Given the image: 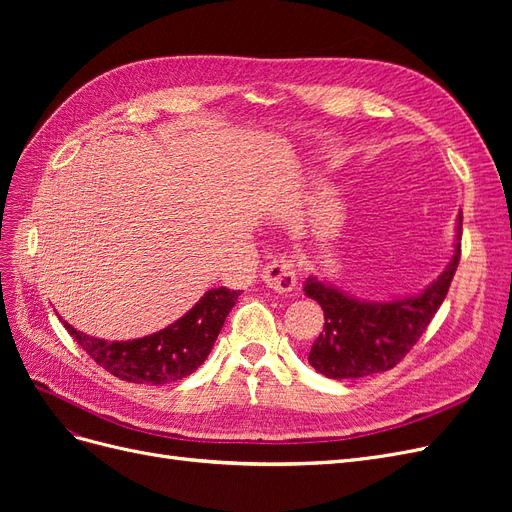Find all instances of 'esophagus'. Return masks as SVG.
<instances>
[{
	"mask_svg": "<svg viewBox=\"0 0 512 512\" xmlns=\"http://www.w3.org/2000/svg\"><path fill=\"white\" fill-rule=\"evenodd\" d=\"M262 282L273 292L288 294L297 286V271H294V262L288 256H277L269 265L262 269Z\"/></svg>",
	"mask_w": 512,
	"mask_h": 512,
	"instance_id": "esophagus-1",
	"label": "esophagus"
}]
</instances>
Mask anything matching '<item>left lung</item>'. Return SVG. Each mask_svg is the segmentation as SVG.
Instances as JSON below:
<instances>
[{"instance_id":"left-lung-1","label":"left lung","mask_w":512,"mask_h":512,"mask_svg":"<svg viewBox=\"0 0 512 512\" xmlns=\"http://www.w3.org/2000/svg\"><path fill=\"white\" fill-rule=\"evenodd\" d=\"M461 213L455 228V252L446 269L425 290L395 301H361L335 286L307 277L305 294L320 303L324 329L307 361L333 380L363 378L393 369L425 333L446 299L461 256Z\"/></svg>"}]
</instances>
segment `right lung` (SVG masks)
Returning <instances> with one entry per match:
<instances>
[{"label": "right lung", "mask_w": 512, "mask_h": 512, "mask_svg": "<svg viewBox=\"0 0 512 512\" xmlns=\"http://www.w3.org/2000/svg\"><path fill=\"white\" fill-rule=\"evenodd\" d=\"M239 294V290L224 286L211 288L177 322L130 342H106L76 331L68 322L64 327L91 359L119 380L136 384L177 382L205 363Z\"/></svg>", "instance_id": "obj_1"}]
</instances>
